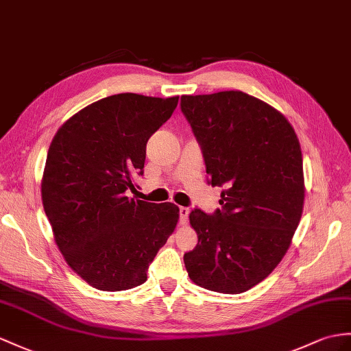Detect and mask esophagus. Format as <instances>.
<instances>
[{"mask_svg": "<svg viewBox=\"0 0 351 351\" xmlns=\"http://www.w3.org/2000/svg\"><path fill=\"white\" fill-rule=\"evenodd\" d=\"M178 215H180V225H186L187 217H189V208L180 207V208H178Z\"/></svg>", "mask_w": 351, "mask_h": 351, "instance_id": "obj_1", "label": "esophagus"}]
</instances>
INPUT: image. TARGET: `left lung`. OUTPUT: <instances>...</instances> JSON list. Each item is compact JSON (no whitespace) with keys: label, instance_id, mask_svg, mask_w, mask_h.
Returning a JSON list of instances; mask_svg holds the SVG:
<instances>
[{"label":"left lung","instance_id":"8db88e82","mask_svg":"<svg viewBox=\"0 0 351 351\" xmlns=\"http://www.w3.org/2000/svg\"><path fill=\"white\" fill-rule=\"evenodd\" d=\"M182 113L198 141L207 183L221 187L213 215L191 211L198 244L184 253L195 285L243 293L286 254L302 216L299 140L287 119L240 90L183 95Z\"/></svg>","mask_w":351,"mask_h":351}]
</instances>
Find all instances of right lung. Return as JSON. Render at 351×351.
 Listing matches in <instances>:
<instances>
[{"mask_svg": "<svg viewBox=\"0 0 351 351\" xmlns=\"http://www.w3.org/2000/svg\"><path fill=\"white\" fill-rule=\"evenodd\" d=\"M178 97L119 93L83 108L50 144L41 198L66 263L92 287L119 292L143 285L174 232L178 207L135 199L146 146Z\"/></svg>", "mask_w": 351, "mask_h": 351, "instance_id": "1", "label": "right lung"}]
</instances>
